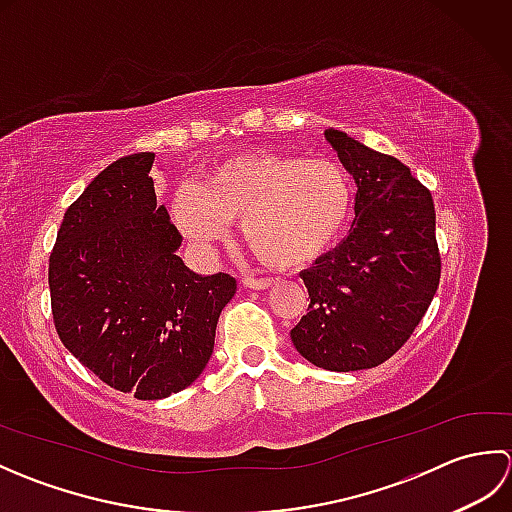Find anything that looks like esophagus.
Listing matches in <instances>:
<instances>
[{
  "mask_svg": "<svg viewBox=\"0 0 512 512\" xmlns=\"http://www.w3.org/2000/svg\"><path fill=\"white\" fill-rule=\"evenodd\" d=\"M273 284H275L273 279H253V277H246L244 279V286L250 288V290H266V288H270Z\"/></svg>",
  "mask_w": 512,
  "mask_h": 512,
  "instance_id": "1",
  "label": "esophagus"
}]
</instances>
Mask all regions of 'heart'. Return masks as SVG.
<instances>
[{"instance_id": "obj_1", "label": "heart", "mask_w": 512, "mask_h": 512, "mask_svg": "<svg viewBox=\"0 0 512 512\" xmlns=\"http://www.w3.org/2000/svg\"><path fill=\"white\" fill-rule=\"evenodd\" d=\"M352 180L334 160L255 151L217 165L202 191L180 189L171 220L198 246H211L228 222L268 268L301 270L336 244L352 215Z\"/></svg>"}]
</instances>
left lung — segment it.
Returning a JSON list of instances; mask_svg holds the SVG:
<instances>
[{"mask_svg":"<svg viewBox=\"0 0 512 512\" xmlns=\"http://www.w3.org/2000/svg\"><path fill=\"white\" fill-rule=\"evenodd\" d=\"M325 140L356 182V217L350 235L301 273L310 306L290 339L312 365L358 372L394 356L431 306L440 284L436 209L394 156L339 129H325Z\"/></svg>","mask_w":512,"mask_h":512,"instance_id":"1","label":"left lung"}]
</instances>
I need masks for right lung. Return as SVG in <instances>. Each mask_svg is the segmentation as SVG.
<instances>
[{"label": "right lung", "instance_id": "1", "mask_svg": "<svg viewBox=\"0 0 512 512\" xmlns=\"http://www.w3.org/2000/svg\"><path fill=\"white\" fill-rule=\"evenodd\" d=\"M154 154L103 169L65 211L48 284L54 328L72 356L123 394L160 400L209 363L226 273L198 275L178 257L182 235L156 202Z\"/></svg>", "mask_w": 512, "mask_h": 512}]
</instances>
